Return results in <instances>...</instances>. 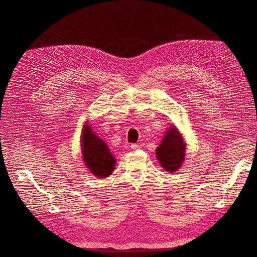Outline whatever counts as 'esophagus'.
<instances>
[{"instance_id": "34e87169", "label": "esophagus", "mask_w": 257, "mask_h": 257, "mask_svg": "<svg viewBox=\"0 0 257 257\" xmlns=\"http://www.w3.org/2000/svg\"><path fill=\"white\" fill-rule=\"evenodd\" d=\"M131 149L136 151V150H138V149H141V146L137 145V144H132V145H131Z\"/></svg>"}]
</instances>
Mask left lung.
Instances as JSON below:
<instances>
[{"mask_svg":"<svg viewBox=\"0 0 257 257\" xmlns=\"http://www.w3.org/2000/svg\"><path fill=\"white\" fill-rule=\"evenodd\" d=\"M185 143L179 130L173 125L157 148V159L166 172L174 173L181 167L185 158Z\"/></svg>","mask_w":257,"mask_h":257,"instance_id":"1","label":"left lung"}]
</instances>
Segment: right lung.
<instances>
[{
    "label": "right lung",
    "mask_w": 257,
    "mask_h": 257,
    "mask_svg": "<svg viewBox=\"0 0 257 257\" xmlns=\"http://www.w3.org/2000/svg\"><path fill=\"white\" fill-rule=\"evenodd\" d=\"M81 153L85 166L97 178H106L114 170L115 159L102 138L93 133L89 123H84L81 133Z\"/></svg>",
    "instance_id": "1"
}]
</instances>
